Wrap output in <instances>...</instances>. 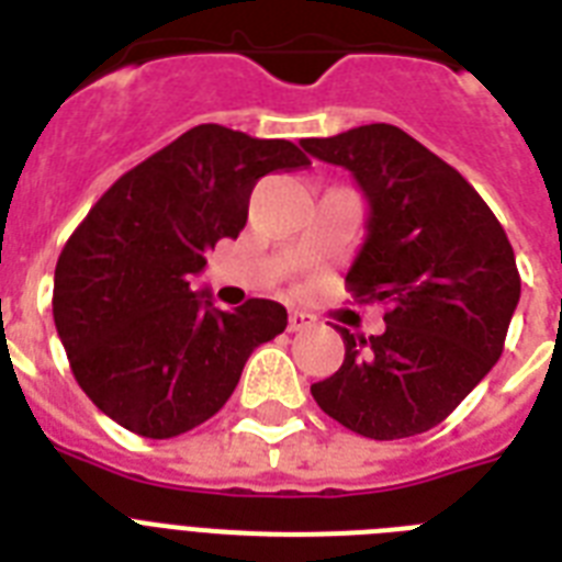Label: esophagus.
Here are the masks:
<instances>
[{"label": "esophagus", "instance_id": "1", "mask_svg": "<svg viewBox=\"0 0 562 562\" xmlns=\"http://www.w3.org/2000/svg\"><path fill=\"white\" fill-rule=\"evenodd\" d=\"M308 326H315V317L306 315V312H300V308H294V312L289 315L291 333H303V329H308Z\"/></svg>", "mask_w": 562, "mask_h": 562}]
</instances>
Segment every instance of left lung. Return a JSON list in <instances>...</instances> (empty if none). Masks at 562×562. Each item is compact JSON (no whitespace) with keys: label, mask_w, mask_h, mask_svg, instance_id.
Returning <instances> with one entry per match:
<instances>
[{"label":"left lung","mask_w":562,"mask_h":562,"mask_svg":"<svg viewBox=\"0 0 562 562\" xmlns=\"http://www.w3.org/2000/svg\"><path fill=\"white\" fill-rule=\"evenodd\" d=\"M303 148L350 171L368 198L347 285L364 303H387L382 335L341 329L344 364L312 396L356 435H423L505 350L522 291L514 247L481 194L400 127L361 125Z\"/></svg>","instance_id":"left-lung-1"}]
</instances>
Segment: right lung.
Instances as JSON below:
<instances>
[{"label": "right lung", "instance_id": "right-lung-1", "mask_svg": "<svg viewBox=\"0 0 562 562\" xmlns=\"http://www.w3.org/2000/svg\"><path fill=\"white\" fill-rule=\"evenodd\" d=\"M306 166L285 139L198 125L101 194L60 250L52 294L60 344L95 408L151 440L218 414L250 352L289 315L259 297L221 312L192 277L210 247L245 229L256 180Z\"/></svg>", "mask_w": 562, "mask_h": 562}]
</instances>
